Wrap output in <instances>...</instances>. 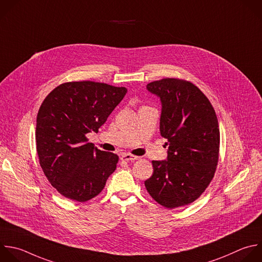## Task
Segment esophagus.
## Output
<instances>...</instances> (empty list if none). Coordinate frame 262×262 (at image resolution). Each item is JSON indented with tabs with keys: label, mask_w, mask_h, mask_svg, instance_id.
I'll use <instances>...</instances> for the list:
<instances>
[{
	"label": "esophagus",
	"mask_w": 262,
	"mask_h": 262,
	"mask_svg": "<svg viewBox=\"0 0 262 262\" xmlns=\"http://www.w3.org/2000/svg\"><path fill=\"white\" fill-rule=\"evenodd\" d=\"M120 159L123 160V161H135L137 159H139L138 156H135V155H132V154H121L120 155Z\"/></svg>",
	"instance_id": "34e87169"
}]
</instances>
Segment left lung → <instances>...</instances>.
Wrapping results in <instances>:
<instances>
[{"mask_svg": "<svg viewBox=\"0 0 262 262\" xmlns=\"http://www.w3.org/2000/svg\"><path fill=\"white\" fill-rule=\"evenodd\" d=\"M161 102L160 135L167 140L166 160H153L145 181L159 205L173 209L193 203L212 181L219 158L218 119L208 98L191 82L165 78L147 84Z\"/></svg>", "mask_w": 262, "mask_h": 262, "instance_id": "left-lung-1", "label": "left lung"}]
</instances>
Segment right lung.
<instances>
[{
    "instance_id": "add662e5",
    "label": "right lung",
    "mask_w": 262,
    "mask_h": 262,
    "mask_svg": "<svg viewBox=\"0 0 262 262\" xmlns=\"http://www.w3.org/2000/svg\"><path fill=\"white\" fill-rule=\"evenodd\" d=\"M127 90L94 81L67 82L45 98L38 115L36 145L40 165L63 196L87 202L97 196L116 169L118 156L89 143L122 101Z\"/></svg>"
}]
</instances>
